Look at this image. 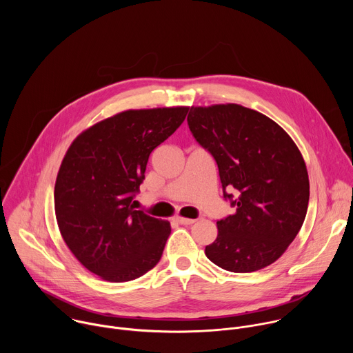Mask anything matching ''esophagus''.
Returning a JSON list of instances; mask_svg holds the SVG:
<instances>
[{
    "label": "esophagus",
    "mask_w": 353,
    "mask_h": 353,
    "mask_svg": "<svg viewBox=\"0 0 353 353\" xmlns=\"http://www.w3.org/2000/svg\"><path fill=\"white\" fill-rule=\"evenodd\" d=\"M174 221L180 225H192L195 222V219H188V218H181V216H176Z\"/></svg>",
    "instance_id": "esophagus-1"
}]
</instances>
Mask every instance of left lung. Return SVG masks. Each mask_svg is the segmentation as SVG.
I'll return each mask as SVG.
<instances>
[{"instance_id":"left-lung-1","label":"left lung","mask_w":353,"mask_h":353,"mask_svg":"<svg viewBox=\"0 0 353 353\" xmlns=\"http://www.w3.org/2000/svg\"><path fill=\"white\" fill-rule=\"evenodd\" d=\"M187 123L215 159L223 198L234 208L216 222L207 257L230 272L268 267L306 218L310 185L300 150L275 121L239 105L191 108Z\"/></svg>"}]
</instances>
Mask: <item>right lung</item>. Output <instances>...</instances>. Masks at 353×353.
Instances as JSON below:
<instances>
[{
	"label": "right lung",
	"mask_w": 353,
	"mask_h": 353,
	"mask_svg": "<svg viewBox=\"0 0 353 353\" xmlns=\"http://www.w3.org/2000/svg\"><path fill=\"white\" fill-rule=\"evenodd\" d=\"M188 108L128 110L83 131L61 163L54 210L78 261L109 282L137 279L161 260L170 225L135 211L152 150L184 121Z\"/></svg>",
	"instance_id": "right-lung-1"
}]
</instances>
